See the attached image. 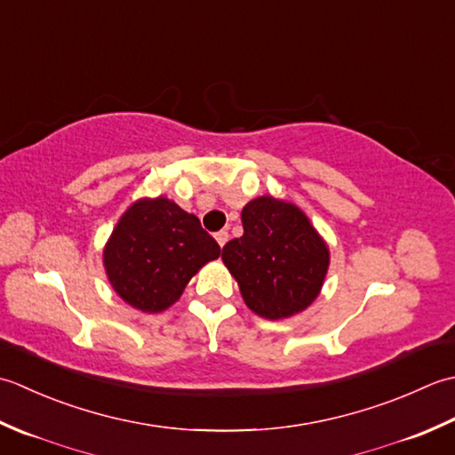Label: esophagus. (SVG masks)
I'll return each instance as SVG.
<instances>
[{
	"label": "esophagus",
	"instance_id": "34e87169",
	"mask_svg": "<svg viewBox=\"0 0 455 455\" xmlns=\"http://www.w3.org/2000/svg\"><path fill=\"white\" fill-rule=\"evenodd\" d=\"M214 237H216V241H218V245H220V247H224V245L228 243V239H229V234H228V231H226V229H221V231H218V234H216Z\"/></svg>",
	"mask_w": 455,
	"mask_h": 455
}]
</instances>
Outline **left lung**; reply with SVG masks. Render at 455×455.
<instances>
[{
    "label": "left lung",
    "instance_id": "1",
    "mask_svg": "<svg viewBox=\"0 0 455 455\" xmlns=\"http://www.w3.org/2000/svg\"><path fill=\"white\" fill-rule=\"evenodd\" d=\"M243 235L221 249L247 308L267 320L296 316L318 299L330 247L292 202L259 196L241 210Z\"/></svg>",
    "mask_w": 455,
    "mask_h": 455
}]
</instances>
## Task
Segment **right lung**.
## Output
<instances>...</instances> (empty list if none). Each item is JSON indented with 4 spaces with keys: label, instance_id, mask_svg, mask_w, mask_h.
Masks as SVG:
<instances>
[{
    "label": "right lung",
    "instance_id": "obj_1",
    "mask_svg": "<svg viewBox=\"0 0 455 455\" xmlns=\"http://www.w3.org/2000/svg\"><path fill=\"white\" fill-rule=\"evenodd\" d=\"M220 257V245L200 220L164 196L129 206L104 247L111 289L133 308L156 314L180 299L200 268Z\"/></svg>",
    "mask_w": 455,
    "mask_h": 455
}]
</instances>
